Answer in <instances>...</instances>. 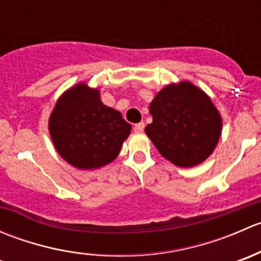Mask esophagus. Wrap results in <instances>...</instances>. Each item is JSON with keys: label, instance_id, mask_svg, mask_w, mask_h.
<instances>
[{"label": "esophagus", "instance_id": "esophagus-1", "mask_svg": "<svg viewBox=\"0 0 261 261\" xmlns=\"http://www.w3.org/2000/svg\"><path fill=\"white\" fill-rule=\"evenodd\" d=\"M144 127H145V125H144V122H139L136 123L135 126H134V131H135L136 134H140L144 131Z\"/></svg>", "mask_w": 261, "mask_h": 261}]
</instances>
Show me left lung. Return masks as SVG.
Instances as JSON below:
<instances>
[{
	"label": "left lung",
	"instance_id": "left-lung-1",
	"mask_svg": "<svg viewBox=\"0 0 261 261\" xmlns=\"http://www.w3.org/2000/svg\"><path fill=\"white\" fill-rule=\"evenodd\" d=\"M149 111L152 122L145 134L177 167L201 164L217 146L222 117L206 92L191 82L168 84L158 92Z\"/></svg>",
	"mask_w": 261,
	"mask_h": 261
}]
</instances>
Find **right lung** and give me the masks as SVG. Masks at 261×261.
Here are the masks:
<instances>
[{
    "instance_id": "add662e5",
    "label": "right lung",
    "mask_w": 261,
    "mask_h": 261,
    "mask_svg": "<svg viewBox=\"0 0 261 261\" xmlns=\"http://www.w3.org/2000/svg\"><path fill=\"white\" fill-rule=\"evenodd\" d=\"M130 133L121 112L101 101L99 89L82 82L58 98L49 117L55 150L78 169H98L114 162Z\"/></svg>"
}]
</instances>
